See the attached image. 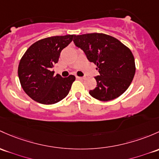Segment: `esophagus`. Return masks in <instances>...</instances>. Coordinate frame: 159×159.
Returning a JSON list of instances; mask_svg holds the SVG:
<instances>
[{
	"label": "esophagus",
	"instance_id": "obj_1",
	"mask_svg": "<svg viewBox=\"0 0 159 159\" xmlns=\"http://www.w3.org/2000/svg\"><path fill=\"white\" fill-rule=\"evenodd\" d=\"M76 78H78V79H84L85 77H84H84H78V76H77Z\"/></svg>",
	"mask_w": 159,
	"mask_h": 159
}]
</instances>
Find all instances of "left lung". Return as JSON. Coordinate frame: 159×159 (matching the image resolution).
Returning a JSON list of instances; mask_svg holds the SVG:
<instances>
[{"label":"left lung","mask_w":159,"mask_h":159,"mask_svg":"<svg viewBox=\"0 0 159 159\" xmlns=\"http://www.w3.org/2000/svg\"><path fill=\"white\" fill-rule=\"evenodd\" d=\"M73 42L98 67L100 75L94 77L97 87L89 91L93 98L111 101L127 90L136 72L134 57L129 48L103 33L75 35Z\"/></svg>","instance_id":"obj_1"}]
</instances>
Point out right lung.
<instances>
[{
  "instance_id": "1",
  "label": "right lung",
  "mask_w": 159,
  "mask_h": 159,
  "mask_svg": "<svg viewBox=\"0 0 159 159\" xmlns=\"http://www.w3.org/2000/svg\"><path fill=\"white\" fill-rule=\"evenodd\" d=\"M73 37L74 35L45 38L33 43L24 53L18 67V77L23 91L33 101L53 104L68 94L75 77L55 75L52 68Z\"/></svg>"
}]
</instances>
